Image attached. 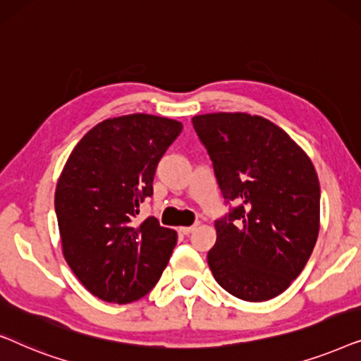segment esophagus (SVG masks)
Wrapping results in <instances>:
<instances>
[{"label": "esophagus", "mask_w": 361, "mask_h": 361, "mask_svg": "<svg viewBox=\"0 0 361 361\" xmlns=\"http://www.w3.org/2000/svg\"><path fill=\"white\" fill-rule=\"evenodd\" d=\"M197 225H199V224H197ZM197 225H192V226H180L179 231H180V233H184V235H190L192 231H194V230L197 228Z\"/></svg>", "instance_id": "obj_1"}]
</instances>
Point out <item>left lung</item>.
I'll return each instance as SVG.
<instances>
[{"label": "left lung", "instance_id": "8db88e82", "mask_svg": "<svg viewBox=\"0 0 361 361\" xmlns=\"http://www.w3.org/2000/svg\"><path fill=\"white\" fill-rule=\"evenodd\" d=\"M192 125L225 204H240L215 221L212 274L235 298L273 299L300 274L317 241V172L288 133L263 116L209 113Z\"/></svg>", "mask_w": 361, "mask_h": 361}]
</instances>
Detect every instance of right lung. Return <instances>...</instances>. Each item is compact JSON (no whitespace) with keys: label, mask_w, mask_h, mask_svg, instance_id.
Segmentation results:
<instances>
[{"label":"right lung","mask_w":361,"mask_h":361,"mask_svg":"<svg viewBox=\"0 0 361 361\" xmlns=\"http://www.w3.org/2000/svg\"><path fill=\"white\" fill-rule=\"evenodd\" d=\"M180 131L182 123L145 113L110 118L78 141L63 166L54 200L63 258L98 299L137 300L169 263L176 231L154 216L140 226L133 219Z\"/></svg>","instance_id":"right-lung-1"}]
</instances>
